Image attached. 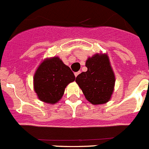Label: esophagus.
Here are the masks:
<instances>
[{"label":"esophagus","instance_id":"1","mask_svg":"<svg viewBox=\"0 0 149 149\" xmlns=\"http://www.w3.org/2000/svg\"><path fill=\"white\" fill-rule=\"evenodd\" d=\"M79 74H81V71H79V72H75V73H74V76H75V77H77V75H78Z\"/></svg>","mask_w":149,"mask_h":149}]
</instances>
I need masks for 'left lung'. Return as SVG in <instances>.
<instances>
[{"label":"left lung","mask_w":149,"mask_h":149,"mask_svg":"<svg viewBox=\"0 0 149 149\" xmlns=\"http://www.w3.org/2000/svg\"><path fill=\"white\" fill-rule=\"evenodd\" d=\"M87 71L76 77V83L88 101L95 105L107 103L114 91L116 77L107 54H95L86 61Z\"/></svg>","instance_id":"8db88e82"}]
</instances>
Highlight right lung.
<instances>
[{
	"mask_svg": "<svg viewBox=\"0 0 149 149\" xmlns=\"http://www.w3.org/2000/svg\"><path fill=\"white\" fill-rule=\"evenodd\" d=\"M74 80L71 68L59 56L46 58L34 74V91L41 101L54 104L62 98L65 87Z\"/></svg>",
	"mask_w": 149,
	"mask_h": 149,
	"instance_id": "right-lung-1",
	"label": "right lung"
}]
</instances>
